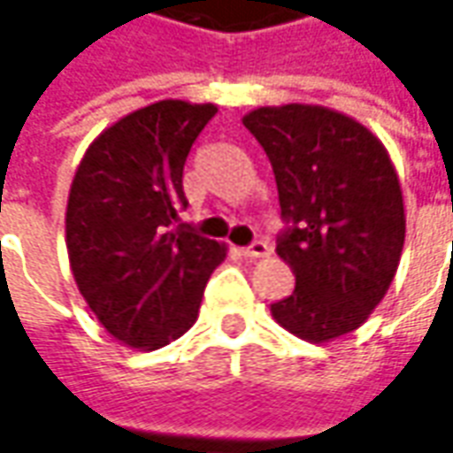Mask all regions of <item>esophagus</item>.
Listing matches in <instances>:
<instances>
[{
	"instance_id": "obj_1",
	"label": "esophagus",
	"mask_w": 453,
	"mask_h": 453,
	"mask_svg": "<svg viewBox=\"0 0 453 453\" xmlns=\"http://www.w3.org/2000/svg\"><path fill=\"white\" fill-rule=\"evenodd\" d=\"M272 247L265 242V239H257V242H252L250 247H244L242 250V254L244 257H250V259H262V257H270Z\"/></svg>"
}]
</instances>
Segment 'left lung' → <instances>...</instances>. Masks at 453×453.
Returning a JSON list of instances; mask_svg holds the SVG:
<instances>
[{
  "instance_id": "obj_1",
  "label": "left lung",
  "mask_w": 453,
  "mask_h": 453,
  "mask_svg": "<svg viewBox=\"0 0 453 453\" xmlns=\"http://www.w3.org/2000/svg\"><path fill=\"white\" fill-rule=\"evenodd\" d=\"M270 158L288 232L277 254L295 292L272 318L307 342L357 330L391 288L406 211L386 146L322 105H265L242 118Z\"/></svg>"
}]
</instances>
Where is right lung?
I'll return each instance as SVG.
<instances>
[{
    "instance_id": "1",
    "label": "right lung",
    "mask_w": 453,
    "mask_h": 453,
    "mask_svg": "<svg viewBox=\"0 0 453 453\" xmlns=\"http://www.w3.org/2000/svg\"><path fill=\"white\" fill-rule=\"evenodd\" d=\"M214 115V103L158 100L100 133L75 171L65 211L70 270L123 345L156 350L181 338L226 257L221 242L179 224L183 164Z\"/></svg>"
}]
</instances>
